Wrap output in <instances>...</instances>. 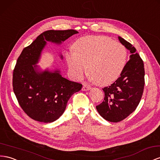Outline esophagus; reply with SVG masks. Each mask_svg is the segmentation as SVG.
<instances>
[{
  "mask_svg": "<svg viewBox=\"0 0 160 160\" xmlns=\"http://www.w3.org/2000/svg\"><path fill=\"white\" fill-rule=\"evenodd\" d=\"M89 89H91V87L88 85H83V87H82V90L83 91H88Z\"/></svg>",
  "mask_w": 160,
  "mask_h": 160,
  "instance_id": "34e87169",
  "label": "esophagus"
}]
</instances>
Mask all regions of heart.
<instances>
[{
	"mask_svg": "<svg viewBox=\"0 0 160 160\" xmlns=\"http://www.w3.org/2000/svg\"><path fill=\"white\" fill-rule=\"evenodd\" d=\"M67 52L66 61L74 78H83L87 70L89 77L99 85L113 83L122 74L128 60L126 47L111 38L90 36L81 37Z\"/></svg>",
	"mask_w": 160,
	"mask_h": 160,
	"instance_id": "1",
	"label": "heart"
}]
</instances>
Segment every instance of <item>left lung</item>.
<instances>
[{"label":"left lung","instance_id":"8db88e82","mask_svg":"<svg viewBox=\"0 0 160 160\" xmlns=\"http://www.w3.org/2000/svg\"><path fill=\"white\" fill-rule=\"evenodd\" d=\"M118 39L130 50L131 58L117 80L102 89L104 99L96 106L102 117L111 122L122 121L136 110L143 96L145 85L143 60L131 43L121 37Z\"/></svg>","mask_w":160,"mask_h":160}]
</instances>
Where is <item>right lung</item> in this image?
Masks as SVG:
<instances>
[{
  "label": "right lung",
  "mask_w": 160,
  "mask_h": 160,
  "mask_svg": "<svg viewBox=\"0 0 160 160\" xmlns=\"http://www.w3.org/2000/svg\"><path fill=\"white\" fill-rule=\"evenodd\" d=\"M78 32L74 29L48 30L42 33L21 52L12 72V88L19 106L29 117L42 122L57 120L73 93L82 84L64 78L58 71H36L46 41L61 43Z\"/></svg>",
  "instance_id": "1"
}]
</instances>
